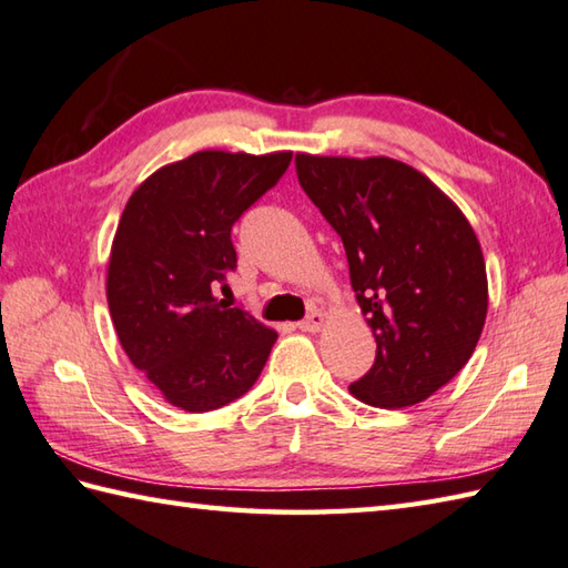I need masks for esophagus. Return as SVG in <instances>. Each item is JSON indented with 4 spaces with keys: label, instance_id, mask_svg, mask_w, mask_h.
Masks as SVG:
<instances>
[{
    "label": "esophagus",
    "instance_id": "obj_1",
    "mask_svg": "<svg viewBox=\"0 0 568 568\" xmlns=\"http://www.w3.org/2000/svg\"><path fill=\"white\" fill-rule=\"evenodd\" d=\"M322 324H324V315H322V312L312 310L310 315H307L303 322L297 324V327L303 329V332H320V329H322Z\"/></svg>",
    "mask_w": 568,
    "mask_h": 568
}]
</instances>
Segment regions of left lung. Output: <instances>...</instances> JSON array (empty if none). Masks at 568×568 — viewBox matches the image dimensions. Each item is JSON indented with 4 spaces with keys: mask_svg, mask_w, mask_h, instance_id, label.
<instances>
[{
    "mask_svg": "<svg viewBox=\"0 0 568 568\" xmlns=\"http://www.w3.org/2000/svg\"><path fill=\"white\" fill-rule=\"evenodd\" d=\"M297 180L342 236L376 336V361L348 385L373 407L427 400L462 371L488 312L484 251L464 212L413 165L373 155H295Z\"/></svg>",
    "mask_w": 568,
    "mask_h": 568,
    "instance_id": "left-lung-1",
    "label": "left lung"
}]
</instances>
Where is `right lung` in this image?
Returning <instances> with one entry per match:
<instances>
[{
	"instance_id": "add662e5",
	"label": "right lung",
	"mask_w": 568,
	"mask_h": 568,
	"mask_svg": "<svg viewBox=\"0 0 568 568\" xmlns=\"http://www.w3.org/2000/svg\"><path fill=\"white\" fill-rule=\"evenodd\" d=\"M293 153L197 151L129 197L106 265V303L129 361L168 403L210 413L251 390L277 334L214 297L236 268L232 226Z\"/></svg>"
}]
</instances>
